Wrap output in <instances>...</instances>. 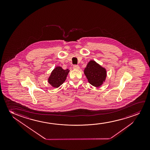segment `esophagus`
Instances as JSON below:
<instances>
[{"label": "esophagus", "instance_id": "obj_1", "mask_svg": "<svg viewBox=\"0 0 150 150\" xmlns=\"http://www.w3.org/2000/svg\"><path fill=\"white\" fill-rule=\"evenodd\" d=\"M73 69L74 70H79V66H78V65H75V66H73Z\"/></svg>", "mask_w": 150, "mask_h": 150}]
</instances>
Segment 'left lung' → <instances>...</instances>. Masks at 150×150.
Here are the masks:
<instances>
[{"mask_svg": "<svg viewBox=\"0 0 150 150\" xmlns=\"http://www.w3.org/2000/svg\"><path fill=\"white\" fill-rule=\"evenodd\" d=\"M84 73L88 82L95 87L100 86L105 81L107 75L105 68L93 60L87 64Z\"/></svg>", "mask_w": 150, "mask_h": 150, "instance_id": "1", "label": "left lung"}]
</instances>
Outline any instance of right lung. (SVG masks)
I'll return each instance as SVG.
<instances>
[{"instance_id":"obj_1","label":"right lung","mask_w":150,"mask_h":150,"mask_svg":"<svg viewBox=\"0 0 150 150\" xmlns=\"http://www.w3.org/2000/svg\"><path fill=\"white\" fill-rule=\"evenodd\" d=\"M69 72V69L64 70L62 67L56 66L52 71L47 81L52 86L57 88L65 81Z\"/></svg>"}]
</instances>
